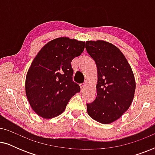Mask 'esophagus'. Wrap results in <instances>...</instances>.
I'll return each mask as SVG.
<instances>
[{"mask_svg": "<svg viewBox=\"0 0 155 155\" xmlns=\"http://www.w3.org/2000/svg\"><path fill=\"white\" fill-rule=\"evenodd\" d=\"M84 87H85V83L80 84V88H81V90H83V89L84 88Z\"/></svg>", "mask_w": 155, "mask_h": 155, "instance_id": "1", "label": "esophagus"}]
</instances>
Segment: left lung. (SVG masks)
I'll return each mask as SVG.
<instances>
[{
  "label": "left lung",
  "mask_w": 155,
  "mask_h": 155,
  "mask_svg": "<svg viewBox=\"0 0 155 155\" xmlns=\"http://www.w3.org/2000/svg\"><path fill=\"white\" fill-rule=\"evenodd\" d=\"M86 49L97 67V97L87 104L88 115L109 124L121 117L134 98L135 80L130 64L118 48L104 41H87Z\"/></svg>",
  "instance_id": "1"
}]
</instances>
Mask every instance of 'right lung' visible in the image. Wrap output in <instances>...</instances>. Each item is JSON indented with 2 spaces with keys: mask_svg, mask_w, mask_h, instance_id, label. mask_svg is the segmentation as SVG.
Wrapping results in <instances>:
<instances>
[{
  "mask_svg": "<svg viewBox=\"0 0 155 155\" xmlns=\"http://www.w3.org/2000/svg\"><path fill=\"white\" fill-rule=\"evenodd\" d=\"M85 41L58 37L45 44L34 58L25 80L29 105L38 116L51 119L65 111L71 97L80 91L73 82L71 61L81 55Z\"/></svg>",
  "mask_w": 155,
  "mask_h": 155,
  "instance_id": "right-lung-1",
  "label": "right lung"
}]
</instances>
